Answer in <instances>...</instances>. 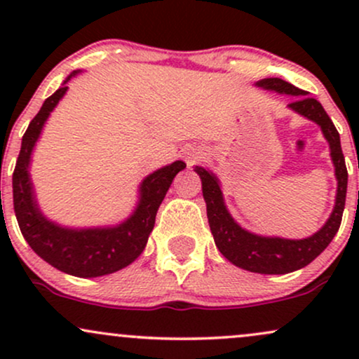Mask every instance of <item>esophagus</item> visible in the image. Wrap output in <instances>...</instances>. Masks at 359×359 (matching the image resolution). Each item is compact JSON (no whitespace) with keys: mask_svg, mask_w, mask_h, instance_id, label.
Masks as SVG:
<instances>
[{"mask_svg":"<svg viewBox=\"0 0 359 359\" xmlns=\"http://www.w3.org/2000/svg\"><path fill=\"white\" fill-rule=\"evenodd\" d=\"M203 151L201 150H187L184 151V156H185V162L189 163V165H194V163L197 162V160L203 158Z\"/></svg>","mask_w":359,"mask_h":359,"instance_id":"obj_1","label":"esophagus"}]
</instances>
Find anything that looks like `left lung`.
Returning <instances> with one entry per match:
<instances>
[{
	"mask_svg": "<svg viewBox=\"0 0 359 359\" xmlns=\"http://www.w3.org/2000/svg\"><path fill=\"white\" fill-rule=\"evenodd\" d=\"M258 88L275 90L278 94H288L295 100L288 104V108L300 116L311 119L320 126L324 138L327 140L331 148V160L334 163L337 191L336 204L331 216L319 231L304 240H287L278 236H262L243 229L226 208L222 199L219 179L212 172L203 167H196L194 170L201 177L203 182V196L208 208L209 228L214 236L217 250L222 257L228 258L233 265L243 270L263 275H283L290 271L300 270L307 266L312 259L319 257L327 248L329 243L336 236L337 229L343 219L346 189H348V170H346L344 155L341 150V140L334 123L327 116L323 104L314 97H309L306 90L295 88L290 82H285L278 77L262 79L257 82Z\"/></svg>",
	"mask_w": 359,
	"mask_h": 359,
	"instance_id": "8db88e82",
	"label": "left lung"
}]
</instances>
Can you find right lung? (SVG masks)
I'll return each instance as SVG.
<instances>
[{"mask_svg":"<svg viewBox=\"0 0 359 359\" xmlns=\"http://www.w3.org/2000/svg\"><path fill=\"white\" fill-rule=\"evenodd\" d=\"M81 71H74L32 119L22 140V150L13 172V205L20 231L32 250L57 270L74 277L94 278L114 273L133 263L145 250L155 226V216L174 177L184 170L182 160L147 175L140 184V197L130 217L116 226L102 228H65L43 216L35 199L30 179V160L45 121L67 93V82Z\"/></svg>","mask_w":359,"mask_h":359,"instance_id":"right-lung-1","label":"right lung"}]
</instances>
